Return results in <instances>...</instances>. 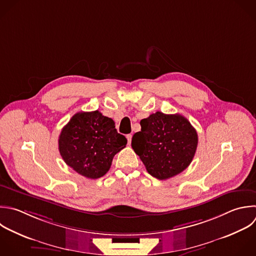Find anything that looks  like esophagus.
<instances>
[{"instance_id":"34e87169","label":"esophagus","mask_w":256,"mask_h":256,"mask_svg":"<svg viewBox=\"0 0 256 256\" xmlns=\"http://www.w3.org/2000/svg\"><path fill=\"white\" fill-rule=\"evenodd\" d=\"M126 138H127V141H128V145H130V144H131V140H132V135H131V134H128V135L126 136Z\"/></svg>"}]
</instances>
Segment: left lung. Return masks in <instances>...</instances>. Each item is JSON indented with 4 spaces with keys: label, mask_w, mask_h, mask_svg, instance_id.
<instances>
[{
    "label": "left lung",
    "mask_w": 256,
    "mask_h": 256,
    "mask_svg": "<svg viewBox=\"0 0 256 256\" xmlns=\"http://www.w3.org/2000/svg\"><path fill=\"white\" fill-rule=\"evenodd\" d=\"M141 131L132 137V148L153 177L165 180L191 163L198 135L190 122L180 114L156 112L140 122Z\"/></svg>",
    "instance_id": "obj_1"
}]
</instances>
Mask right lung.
Masks as SVG:
<instances>
[{
    "instance_id": "1",
    "label": "right lung",
    "mask_w": 256,
    "mask_h": 256,
    "mask_svg": "<svg viewBox=\"0 0 256 256\" xmlns=\"http://www.w3.org/2000/svg\"><path fill=\"white\" fill-rule=\"evenodd\" d=\"M58 142L68 166L86 178L97 179L108 172L127 139L117 132L111 118L96 110L76 113L62 129Z\"/></svg>"
}]
</instances>
